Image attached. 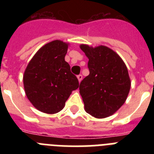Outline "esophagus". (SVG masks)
I'll use <instances>...</instances> for the list:
<instances>
[{
	"instance_id": "34e87169",
	"label": "esophagus",
	"mask_w": 154,
	"mask_h": 154,
	"mask_svg": "<svg viewBox=\"0 0 154 154\" xmlns=\"http://www.w3.org/2000/svg\"><path fill=\"white\" fill-rule=\"evenodd\" d=\"M77 78H78L79 82H80L82 81V75L81 74H79L78 76H77Z\"/></svg>"
}]
</instances>
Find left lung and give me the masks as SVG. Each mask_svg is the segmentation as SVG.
<instances>
[{
    "label": "left lung",
    "instance_id": "obj_1",
    "mask_svg": "<svg viewBox=\"0 0 154 154\" xmlns=\"http://www.w3.org/2000/svg\"><path fill=\"white\" fill-rule=\"evenodd\" d=\"M80 48L89 58V75L79 85L85 111L99 119L108 117L123 106L130 92L127 68L108 47L81 45Z\"/></svg>",
    "mask_w": 154,
    "mask_h": 154
}]
</instances>
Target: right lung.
Returning <instances> with one entry per match:
<instances>
[{
  "mask_svg": "<svg viewBox=\"0 0 154 154\" xmlns=\"http://www.w3.org/2000/svg\"><path fill=\"white\" fill-rule=\"evenodd\" d=\"M68 44L59 40L41 48L24 72L25 93L34 106L43 112H58L71 92L79 88V80L65 61Z\"/></svg>",
  "mask_w": 154,
  "mask_h": 154,
  "instance_id": "obj_1",
  "label": "right lung"
}]
</instances>
